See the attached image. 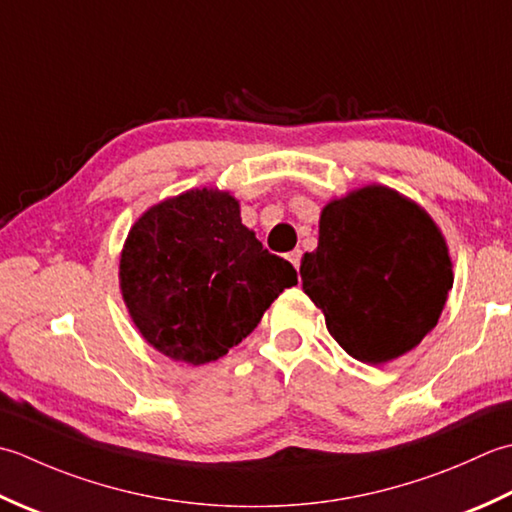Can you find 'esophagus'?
Segmentation results:
<instances>
[{
  "instance_id": "esophagus-1",
  "label": "esophagus",
  "mask_w": 512,
  "mask_h": 512,
  "mask_svg": "<svg viewBox=\"0 0 512 512\" xmlns=\"http://www.w3.org/2000/svg\"><path fill=\"white\" fill-rule=\"evenodd\" d=\"M287 258H289V263L294 265V267H296V271H298V269H300V258H302V252H300V249H294V252H289V254H287Z\"/></svg>"
}]
</instances>
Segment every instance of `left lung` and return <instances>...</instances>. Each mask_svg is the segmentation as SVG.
I'll list each match as a JSON object with an SVG mask.
<instances>
[{
  "instance_id": "8db88e82",
  "label": "left lung",
  "mask_w": 512,
  "mask_h": 512,
  "mask_svg": "<svg viewBox=\"0 0 512 512\" xmlns=\"http://www.w3.org/2000/svg\"><path fill=\"white\" fill-rule=\"evenodd\" d=\"M300 278L351 358L387 364L435 329L453 260L420 203L371 183L322 207L318 247L302 256Z\"/></svg>"
}]
</instances>
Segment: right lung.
<instances>
[{
    "instance_id": "right-lung-1",
    "label": "right lung",
    "mask_w": 512,
    "mask_h": 512,
    "mask_svg": "<svg viewBox=\"0 0 512 512\" xmlns=\"http://www.w3.org/2000/svg\"><path fill=\"white\" fill-rule=\"evenodd\" d=\"M298 283L263 249L241 203L194 187L148 207L125 238L119 287L143 340L174 362H214L243 342L283 291Z\"/></svg>"
}]
</instances>
